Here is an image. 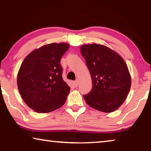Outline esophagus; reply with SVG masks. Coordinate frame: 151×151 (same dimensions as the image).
<instances>
[{
  "mask_svg": "<svg viewBox=\"0 0 151 151\" xmlns=\"http://www.w3.org/2000/svg\"><path fill=\"white\" fill-rule=\"evenodd\" d=\"M78 85V81H75L74 82V86H75V87H77Z\"/></svg>",
  "mask_w": 151,
  "mask_h": 151,
  "instance_id": "1",
  "label": "esophagus"
}]
</instances>
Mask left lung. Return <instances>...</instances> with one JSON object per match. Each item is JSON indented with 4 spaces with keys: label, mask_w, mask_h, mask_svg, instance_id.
Wrapping results in <instances>:
<instances>
[{
    "label": "left lung",
    "mask_w": 151,
    "mask_h": 151,
    "mask_svg": "<svg viewBox=\"0 0 151 151\" xmlns=\"http://www.w3.org/2000/svg\"><path fill=\"white\" fill-rule=\"evenodd\" d=\"M81 50L93 82L91 91L83 95L86 103L97 111L114 112L124 103L131 88L127 65L121 56L104 45H85Z\"/></svg>",
    "instance_id": "obj_1"
}]
</instances>
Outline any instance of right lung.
<instances>
[{"label":"right lung","mask_w":151,"mask_h":151,"mask_svg":"<svg viewBox=\"0 0 151 151\" xmlns=\"http://www.w3.org/2000/svg\"><path fill=\"white\" fill-rule=\"evenodd\" d=\"M67 43H51L33 50L22 62L17 85L28 106L39 113L52 112L65 104L70 88L63 79L60 59Z\"/></svg>","instance_id":"obj_1"}]
</instances>
